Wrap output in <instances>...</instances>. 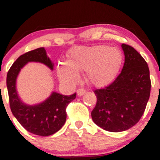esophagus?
Masks as SVG:
<instances>
[{
	"label": "esophagus",
	"instance_id": "1",
	"mask_svg": "<svg viewBox=\"0 0 160 160\" xmlns=\"http://www.w3.org/2000/svg\"><path fill=\"white\" fill-rule=\"evenodd\" d=\"M85 93H86V90L83 89V88H80V89L77 90V95H78V96H82V95L84 94Z\"/></svg>",
	"mask_w": 160,
	"mask_h": 160
}]
</instances>
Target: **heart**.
Here are the masks:
<instances>
[{"instance_id": "heart-1", "label": "heart", "mask_w": 160, "mask_h": 160, "mask_svg": "<svg viewBox=\"0 0 160 160\" xmlns=\"http://www.w3.org/2000/svg\"><path fill=\"white\" fill-rule=\"evenodd\" d=\"M122 60L120 51L104 45L74 46L70 50L67 62L58 66L61 80L75 83L78 72L87 71V80L96 86H104L114 80Z\"/></svg>"}]
</instances>
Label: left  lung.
Instances as JSON below:
<instances>
[{"label": "left lung", "instance_id": "obj_1", "mask_svg": "<svg viewBox=\"0 0 160 160\" xmlns=\"http://www.w3.org/2000/svg\"><path fill=\"white\" fill-rule=\"evenodd\" d=\"M125 63L109 86L95 90L93 122L103 129L119 132L138 123L149 101L151 80L147 62L133 47L122 44Z\"/></svg>", "mask_w": 160, "mask_h": 160}]
</instances>
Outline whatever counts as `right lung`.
Returning <instances> with one entry per match:
<instances>
[{"label":"right lung","mask_w":160,"mask_h":160,"mask_svg":"<svg viewBox=\"0 0 160 160\" xmlns=\"http://www.w3.org/2000/svg\"><path fill=\"white\" fill-rule=\"evenodd\" d=\"M40 62L51 70L54 63L47 56L43 47L32 50L19 56L7 74V88L10 108L13 115L28 132L40 136H49L58 132L65 124L66 108L76 98L77 93L65 96L53 91L39 104L28 105L19 98L16 89V80L21 70L28 62Z\"/></svg>","instance_id":"obj_1"}]
</instances>
